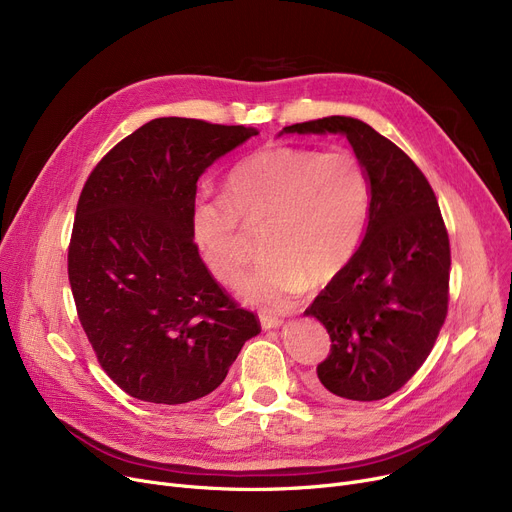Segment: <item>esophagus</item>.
I'll return each mask as SVG.
<instances>
[{"label":"esophagus","instance_id":"esophagus-1","mask_svg":"<svg viewBox=\"0 0 512 512\" xmlns=\"http://www.w3.org/2000/svg\"><path fill=\"white\" fill-rule=\"evenodd\" d=\"M284 324L282 317H272V315H261V328L263 330H272V328H280Z\"/></svg>","mask_w":512,"mask_h":512}]
</instances>
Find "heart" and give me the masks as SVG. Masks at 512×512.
Listing matches in <instances>:
<instances>
[{"instance_id": "1", "label": "heart", "mask_w": 512, "mask_h": 512, "mask_svg": "<svg viewBox=\"0 0 512 512\" xmlns=\"http://www.w3.org/2000/svg\"><path fill=\"white\" fill-rule=\"evenodd\" d=\"M371 182L348 149L267 145L230 172L226 197L197 199L193 236L222 284L234 286L251 259L242 224L263 228L265 259L242 280V299L280 311L326 284L353 259L369 218Z\"/></svg>"}]
</instances>
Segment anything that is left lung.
<instances>
[{
    "instance_id": "1",
    "label": "left lung",
    "mask_w": 512,
    "mask_h": 512,
    "mask_svg": "<svg viewBox=\"0 0 512 512\" xmlns=\"http://www.w3.org/2000/svg\"><path fill=\"white\" fill-rule=\"evenodd\" d=\"M284 132H342L369 174L361 247L305 315L332 340L313 386L346 400H382L417 373L448 313L450 240L436 193L405 151L357 118H319Z\"/></svg>"
}]
</instances>
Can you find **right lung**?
<instances>
[{
  "mask_svg": "<svg viewBox=\"0 0 512 512\" xmlns=\"http://www.w3.org/2000/svg\"><path fill=\"white\" fill-rule=\"evenodd\" d=\"M255 134L155 118L107 151L83 186L68 280L101 369L132 398L184 405L207 396L261 332L193 238L199 176Z\"/></svg>",
  "mask_w": 512,
  "mask_h": 512,
  "instance_id": "obj_1",
  "label": "right lung"
}]
</instances>
